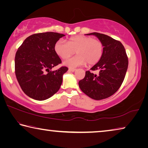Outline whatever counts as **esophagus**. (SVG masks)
<instances>
[{
	"instance_id": "obj_1",
	"label": "esophagus",
	"mask_w": 148,
	"mask_h": 148,
	"mask_svg": "<svg viewBox=\"0 0 148 148\" xmlns=\"http://www.w3.org/2000/svg\"><path fill=\"white\" fill-rule=\"evenodd\" d=\"M76 69H74V68H69V71H71V72H74L75 71H76Z\"/></svg>"
}]
</instances>
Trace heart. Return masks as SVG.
Returning a JSON list of instances; mask_svg holds the SVG:
<instances>
[{
	"mask_svg": "<svg viewBox=\"0 0 148 148\" xmlns=\"http://www.w3.org/2000/svg\"><path fill=\"white\" fill-rule=\"evenodd\" d=\"M56 54L62 59L72 56L75 52L77 56L64 62V64L75 67L86 64L94 65L99 62L104 53V45L99 40L91 36L77 35L71 37L67 44L62 40L57 41L54 46Z\"/></svg>",
	"mask_w": 148,
	"mask_h": 148,
	"instance_id": "heart-1",
	"label": "heart"
}]
</instances>
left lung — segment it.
<instances>
[{
    "mask_svg": "<svg viewBox=\"0 0 148 148\" xmlns=\"http://www.w3.org/2000/svg\"><path fill=\"white\" fill-rule=\"evenodd\" d=\"M87 35H95L102 42L104 53L99 62L90 69L99 71V74L86 71L84 78L79 82V88L92 99L108 98L119 89L123 82L128 68V57L119 40L99 32Z\"/></svg>",
    "mask_w": 148,
    "mask_h": 148,
    "instance_id": "obj_1",
    "label": "left lung"
}]
</instances>
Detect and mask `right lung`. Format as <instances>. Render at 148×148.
I'll return each instance as SVG.
<instances>
[{
	"label": "right lung",
	"mask_w": 148,
	"mask_h": 148,
	"mask_svg": "<svg viewBox=\"0 0 148 148\" xmlns=\"http://www.w3.org/2000/svg\"><path fill=\"white\" fill-rule=\"evenodd\" d=\"M64 34L46 32L31 35L17 49L15 57V73L21 89L31 98L44 101L59 91L62 75L68 71L61 66L52 71L53 67L61 63L54 46Z\"/></svg>",
	"instance_id": "obj_1"
}]
</instances>
